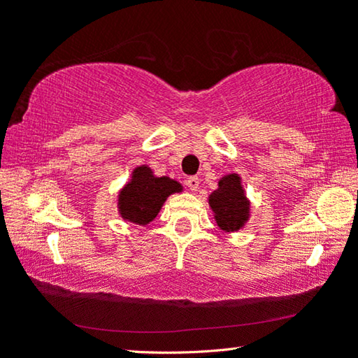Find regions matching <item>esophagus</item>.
Listing matches in <instances>:
<instances>
[{"label": "esophagus", "mask_w": 358, "mask_h": 358, "mask_svg": "<svg viewBox=\"0 0 358 358\" xmlns=\"http://www.w3.org/2000/svg\"><path fill=\"white\" fill-rule=\"evenodd\" d=\"M186 185L187 187H189L191 191H197L199 189V185H201V180H199V177H189L186 180Z\"/></svg>", "instance_id": "esophagus-1"}]
</instances>
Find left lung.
<instances>
[{
	"label": "left lung",
	"instance_id": "left-lung-1",
	"mask_svg": "<svg viewBox=\"0 0 358 358\" xmlns=\"http://www.w3.org/2000/svg\"><path fill=\"white\" fill-rule=\"evenodd\" d=\"M208 203L216 224L224 232H237L250 217V201L245 196L238 173L224 175L217 189L210 194Z\"/></svg>",
	"mask_w": 358,
	"mask_h": 358
}]
</instances>
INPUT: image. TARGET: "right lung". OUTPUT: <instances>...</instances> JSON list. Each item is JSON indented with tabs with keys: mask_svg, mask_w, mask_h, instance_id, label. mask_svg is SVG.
<instances>
[{
	"mask_svg": "<svg viewBox=\"0 0 358 358\" xmlns=\"http://www.w3.org/2000/svg\"><path fill=\"white\" fill-rule=\"evenodd\" d=\"M183 189L178 181L155 177L148 166L136 167L129 183L118 194V213L124 221L147 226L155 220L167 197Z\"/></svg>",
	"mask_w": 358,
	"mask_h": 358,
	"instance_id": "1",
	"label": "right lung"
}]
</instances>
